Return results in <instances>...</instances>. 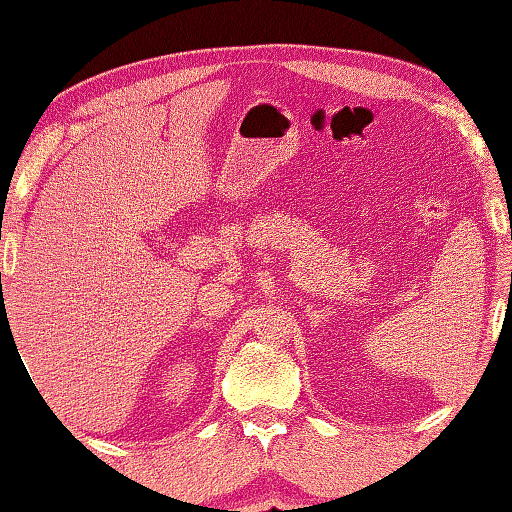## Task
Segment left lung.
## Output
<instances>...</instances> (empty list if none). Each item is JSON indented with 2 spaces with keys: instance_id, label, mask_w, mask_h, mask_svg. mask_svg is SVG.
<instances>
[{
  "instance_id": "1",
  "label": "left lung",
  "mask_w": 512,
  "mask_h": 512,
  "mask_svg": "<svg viewBox=\"0 0 512 512\" xmlns=\"http://www.w3.org/2000/svg\"><path fill=\"white\" fill-rule=\"evenodd\" d=\"M510 237H512V235H510Z\"/></svg>"
}]
</instances>
